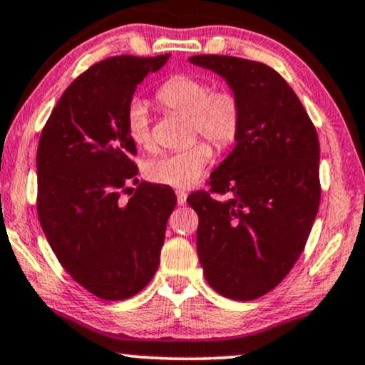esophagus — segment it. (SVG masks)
<instances>
[{"label":"esophagus","mask_w":365,"mask_h":365,"mask_svg":"<svg viewBox=\"0 0 365 365\" xmlns=\"http://www.w3.org/2000/svg\"><path fill=\"white\" fill-rule=\"evenodd\" d=\"M177 202H178V205H185L187 204V193L183 190H177Z\"/></svg>","instance_id":"1"}]
</instances>
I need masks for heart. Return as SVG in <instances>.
<instances>
[{
	"mask_svg": "<svg viewBox=\"0 0 365 365\" xmlns=\"http://www.w3.org/2000/svg\"><path fill=\"white\" fill-rule=\"evenodd\" d=\"M158 99L170 110L190 118L192 135H202L217 148H225L236 140L241 126V104L230 91L212 92L209 82L195 76H175L158 91ZM126 129L131 141L143 150L153 146L151 118L143 99H133L126 109ZM212 160L210 146L204 141L185 150L161 155L146 165L151 182L175 188L193 185Z\"/></svg>",
	"mask_w": 365,
	"mask_h": 365,
	"instance_id": "heart-1",
	"label": "heart"
}]
</instances>
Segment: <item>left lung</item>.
I'll return each instance as SVG.
<instances>
[{
	"label": "left lung",
	"mask_w": 365,
	"mask_h": 365,
	"mask_svg": "<svg viewBox=\"0 0 365 365\" xmlns=\"http://www.w3.org/2000/svg\"><path fill=\"white\" fill-rule=\"evenodd\" d=\"M241 104L236 146L210 173L207 192L187 198L197 212V252L207 283L247 302L278 286L302 255L320 205V145L292 87L273 68L227 55H193Z\"/></svg>",
	"instance_id": "obj_1"
}]
</instances>
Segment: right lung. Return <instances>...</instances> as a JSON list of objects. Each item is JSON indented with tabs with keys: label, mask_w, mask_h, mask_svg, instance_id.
<instances>
[{
	"label": "right lung",
	"mask_w": 365,
	"mask_h": 365,
	"mask_svg": "<svg viewBox=\"0 0 365 365\" xmlns=\"http://www.w3.org/2000/svg\"><path fill=\"white\" fill-rule=\"evenodd\" d=\"M168 58L119 55L92 66L67 87L40 136L41 229L63 269L103 299H126L150 283L177 205L172 188L148 182L119 200L126 182H138L126 109Z\"/></svg>",
	"instance_id": "right-lung-1"
}]
</instances>
